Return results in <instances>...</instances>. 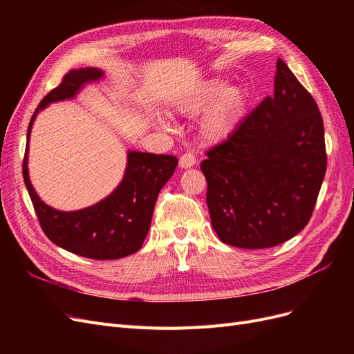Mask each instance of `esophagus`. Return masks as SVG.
Instances as JSON below:
<instances>
[{"instance_id":"34e87169","label":"esophagus","mask_w":354,"mask_h":354,"mask_svg":"<svg viewBox=\"0 0 354 354\" xmlns=\"http://www.w3.org/2000/svg\"><path fill=\"white\" fill-rule=\"evenodd\" d=\"M195 163H196V156L192 152L183 153L179 159V165H180V167H183V169H188V167L194 166Z\"/></svg>"}]
</instances>
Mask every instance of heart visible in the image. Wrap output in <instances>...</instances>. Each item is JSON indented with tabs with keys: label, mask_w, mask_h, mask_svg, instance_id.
<instances>
[{
	"label": "heart",
	"mask_w": 354,
	"mask_h": 354,
	"mask_svg": "<svg viewBox=\"0 0 354 354\" xmlns=\"http://www.w3.org/2000/svg\"><path fill=\"white\" fill-rule=\"evenodd\" d=\"M224 88V80L211 79L176 103V110L185 116H198L207 110L201 122V133L211 143L224 140L234 132L248 104V93L244 86H231L225 91ZM159 122L166 124L162 118Z\"/></svg>",
	"instance_id": "obj_1"
}]
</instances>
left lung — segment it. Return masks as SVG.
<instances>
[{
  "mask_svg": "<svg viewBox=\"0 0 354 354\" xmlns=\"http://www.w3.org/2000/svg\"><path fill=\"white\" fill-rule=\"evenodd\" d=\"M274 87L201 163L212 227L236 248H270L299 234L327 169L319 106L281 59Z\"/></svg>",
  "mask_w": 354,
  "mask_h": 354,
  "instance_id": "obj_1",
  "label": "left lung"
}]
</instances>
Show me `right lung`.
Returning a JSON list of instances; mask_svg holds the SVG:
<instances>
[{
  "instance_id": "right-lung-1",
  "label": "right lung",
  "mask_w": 354,
  "mask_h": 354,
  "mask_svg": "<svg viewBox=\"0 0 354 354\" xmlns=\"http://www.w3.org/2000/svg\"><path fill=\"white\" fill-rule=\"evenodd\" d=\"M103 77L96 67L70 70L62 83L37 106L28 124L23 176L43 232L51 243L91 259H118L139 251L151 228L158 195L174 175L178 159L172 155L129 152L119 187L96 205L63 212L39 198L28 178V139L37 113L53 102L71 99L84 83Z\"/></svg>"
}]
</instances>
